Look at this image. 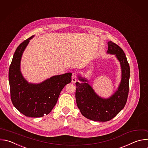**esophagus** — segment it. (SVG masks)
<instances>
[{"label": "esophagus", "instance_id": "esophagus-1", "mask_svg": "<svg viewBox=\"0 0 148 148\" xmlns=\"http://www.w3.org/2000/svg\"><path fill=\"white\" fill-rule=\"evenodd\" d=\"M77 74L76 72H74L73 73V75H72V82L73 83H75L77 81Z\"/></svg>", "mask_w": 148, "mask_h": 148}]
</instances>
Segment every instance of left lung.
I'll return each instance as SVG.
<instances>
[{"label": "left lung", "mask_w": 148, "mask_h": 148, "mask_svg": "<svg viewBox=\"0 0 148 148\" xmlns=\"http://www.w3.org/2000/svg\"><path fill=\"white\" fill-rule=\"evenodd\" d=\"M108 53L115 55L120 63L121 80L117 90L110 97L105 99L98 96L87 79L79 76L77 82L75 99L81 114L86 119L95 121H108L124 108L129 92L130 66L123 49L117 44L108 43Z\"/></svg>", "instance_id": "left-lung-1"}]
</instances>
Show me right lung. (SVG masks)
<instances>
[{
    "label": "right lung",
    "mask_w": 148,
    "mask_h": 148,
    "mask_svg": "<svg viewBox=\"0 0 148 148\" xmlns=\"http://www.w3.org/2000/svg\"><path fill=\"white\" fill-rule=\"evenodd\" d=\"M33 37L24 40L16 49L9 67V81L14 106L27 117H40L52 111L62 90L71 82L72 74L55 75L37 84L28 82L21 73L20 62L23 52Z\"/></svg>",
    "instance_id": "1"
}]
</instances>
